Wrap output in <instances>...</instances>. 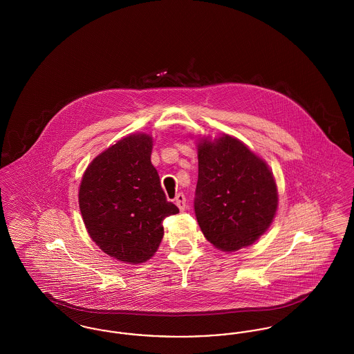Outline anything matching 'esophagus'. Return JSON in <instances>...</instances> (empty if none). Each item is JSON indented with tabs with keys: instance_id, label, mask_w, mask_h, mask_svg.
I'll return each mask as SVG.
<instances>
[{
	"instance_id": "1",
	"label": "esophagus",
	"mask_w": 354,
	"mask_h": 354,
	"mask_svg": "<svg viewBox=\"0 0 354 354\" xmlns=\"http://www.w3.org/2000/svg\"><path fill=\"white\" fill-rule=\"evenodd\" d=\"M175 203H176V205L179 207V209L180 211H185V207H187V199H185V194H178L176 195V198H175Z\"/></svg>"
}]
</instances>
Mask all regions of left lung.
<instances>
[{
	"instance_id": "obj_1",
	"label": "left lung",
	"mask_w": 354,
	"mask_h": 354,
	"mask_svg": "<svg viewBox=\"0 0 354 354\" xmlns=\"http://www.w3.org/2000/svg\"><path fill=\"white\" fill-rule=\"evenodd\" d=\"M195 215L203 235L224 252L253 244L277 209V188L267 163L230 135L198 143Z\"/></svg>"
}]
</instances>
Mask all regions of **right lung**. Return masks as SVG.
Listing matches in <instances>:
<instances>
[{
    "label": "right lung",
    "instance_id": "obj_1",
    "mask_svg": "<svg viewBox=\"0 0 354 354\" xmlns=\"http://www.w3.org/2000/svg\"><path fill=\"white\" fill-rule=\"evenodd\" d=\"M151 151L150 135H129L88 165L80 185L88 235L103 252L129 264L153 256L165 235L163 220L179 212L166 199Z\"/></svg>",
    "mask_w": 354,
    "mask_h": 354
}]
</instances>
